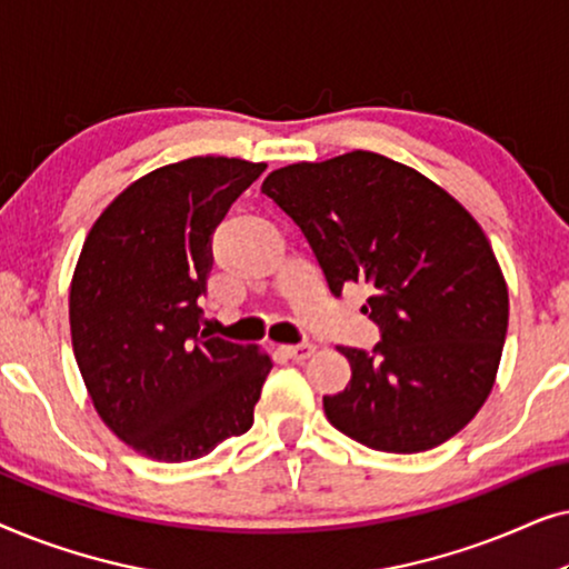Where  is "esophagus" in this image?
<instances>
[{"label":"esophagus","instance_id":"34e87169","mask_svg":"<svg viewBox=\"0 0 569 569\" xmlns=\"http://www.w3.org/2000/svg\"><path fill=\"white\" fill-rule=\"evenodd\" d=\"M313 352H316V345H310V341H300V345L284 347V355L295 362H306L308 357H313Z\"/></svg>","mask_w":569,"mask_h":569}]
</instances>
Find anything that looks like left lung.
I'll return each mask as SVG.
<instances>
[{
  "label": "left lung",
  "instance_id": "8db88e82",
  "mask_svg": "<svg viewBox=\"0 0 569 569\" xmlns=\"http://www.w3.org/2000/svg\"><path fill=\"white\" fill-rule=\"evenodd\" d=\"M261 191L302 230L333 295L372 290V352L352 365L329 422L386 453L438 448L487 401L508 333V284L479 222L430 178L355 150L271 170Z\"/></svg>",
  "mask_w": 569,
  "mask_h": 569
}]
</instances>
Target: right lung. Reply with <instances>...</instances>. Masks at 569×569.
<instances>
[{"label":"right lung","instance_id":"add662e5","mask_svg":"<svg viewBox=\"0 0 569 569\" xmlns=\"http://www.w3.org/2000/svg\"><path fill=\"white\" fill-rule=\"evenodd\" d=\"M267 166L189 158L123 189L69 287L74 360L100 419L137 453L181 463L251 430L269 355L201 331L212 236Z\"/></svg>","mask_w":569,"mask_h":569}]
</instances>
